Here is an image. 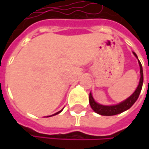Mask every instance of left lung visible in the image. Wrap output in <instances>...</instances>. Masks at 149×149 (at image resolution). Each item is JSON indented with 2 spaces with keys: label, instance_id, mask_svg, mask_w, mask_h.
Wrapping results in <instances>:
<instances>
[{
  "label": "left lung",
  "instance_id": "1",
  "mask_svg": "<svg viewBox=\"0 0 149 149\" xmlns=\"http://www.w3.org/2000/svg\"><path fill=\"white\" fill-rule=\"evenodd\" d=\"M133 53H134V56L137 58V55L134 52H133ZM139 65H140V73H141V78H140L139 84H138L136 90L134 91V93L130 97H128L126 100H124L123 102H122V103L118 104H116V105H109V106L102 105V104H97L94 100L91 93H90L89 102H90V104H91V107L92 108V109L96 113H97L99 115H102V116H115V115L120 114V113L129 109L135 103V101L139 97V95H140L141 88H142V84H143V72H142V66H141V64L140 61H139Z\"/></svg>",
  "mask_w": 149,
  "mask_h": 149
}]
</instances>
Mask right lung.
Here are the masks:
<instances>
[{"instance_id": "add662e5", "label": "right lung", "mask_w": 149, "mask_h": 149, "mask_svg": "<svg viewBox=\"0 0 149 149\" xmlns=\"http://www.w3.org/2000/svg\"><path fill=\"white\" fill-rule=\"evenodd\" d=\"M60 112H61V110H60V111H58V112H57V113H56V114H54V115H57V114H58V113H60ZM54 115H52V116H54Z\"/></svg>"}]
</instances>
